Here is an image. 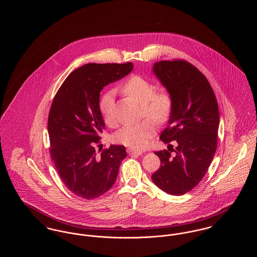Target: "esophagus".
<instances>
[{
	"label": "esophagus",
	"instance_id": "esophagus-1",
	"mask_svg": "<svg viewBox=\"0 0 257 257\" xmlns=\"http://www.w3.org/2000/svg\"><path fill=\"white\" fill-rule=\"evenodd\" d=\"M128 153H129L130 155H137V156H139V155H142V154H143V151H141V150H135V149H128Z\"/></svg>",
	"mask_w": 257,
	"mask_h": 257
}]
</instances>
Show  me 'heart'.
<instances>
[{
    "instance_id": "1",
    "label": "heart",
    "mask_w": 257,
    "mask_h": 257,
    "mask_svg": "<svg viewBox=\"0 0 257 257\" xmlns=\"http://www.w3.org/2000/svg\"><path fill=\"white\" fill-rule=\"evenodd\" d=\"M120 89L125 95L142 105V113L147 118L158 124L169 119L172 110L171 95L166 91L154 92L155 86L149 80L139 75H133L123 83ZM113 97V92L108 91L102 96L99 103L104 121L109 126L115 124ZM154 133V125L149 120H145L124 126L115 135V140L126 147L143 149L147 147Z\"/></svg>"
}]
</instances>
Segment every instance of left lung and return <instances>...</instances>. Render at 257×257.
<instances>
[{
  "label": "left lung",
  "instance_id": "8db88e82",
  "mask_svg": "<svg viewBox=\"0 0 257 257\" xmlns=\"http://www.w3.org/2000/svg\"><path fill=\"white\" fill-rule=\"evenodd\" d=\"M152 72L172 100L168 127L160 139L177 143L174 154L155 152L160 169L151 176L162 191L180 196L204 177L217 148L220 113L215 93L205 76L184 61H157Z\"/></svg>",
  "mask_w": 257,
  "mask_h": 257
}]
</instances>
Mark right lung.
Returning <instances> with one entry per match:
<instances>
[{"mask_svg": "<svg viewBox=\"0 0 257 257\" xmlns=\"http://www.w3.org/2000/svg\"><path fill=\"white\" fill-rule=\"evenodd\" d=\"M133 63H87L69 74L53 100L48 117L50 153L62 182L75 196L92 199L115 182L127 156L123 146L111 145L100 154L94 147L105 121L100 91L133 70Z\"/></svg>", "mask_w": 257, "mask_h": 257, "instance_id": "obj_1", "label": "right lung"}]
</instances>
